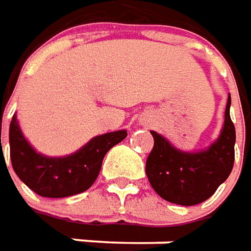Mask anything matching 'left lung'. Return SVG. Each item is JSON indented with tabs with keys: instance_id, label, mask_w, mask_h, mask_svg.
<instances>
[{
	"instance_id": "left-lung-1",
	"label": "left lung",
	"mask_w": 251,
	"mask_h": 251,
	"mask_svg": "<svg viewBox=\"0 0 251 251\" xmlns=\"http://www.w3.org/2000/svg\"><path fill=\"white\" fill-rule=\"evenodd\" d=\"M228 95L224 125L216 141L206 150L185 152L156 131L153 150L145 164L151 186L162 199L178 205H197L208 200L228 178L235 159V126L229 117Z\"/></svg>"
}]
</instances>
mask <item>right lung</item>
<instances>
[{
	"label": "right lung",
	"mask_w": 251,
	"mask_h": 251,
	"mask_svg": "<svg viewBox=\"0 0 251 251\" xmlns=\"http://www.w3.org/2000/svg\"><path fill=\"white\" fill-rule=\"evenodd\" d=\"M126 136V130L106 133L94 137L72 155L49 157L32 148L13 115L9 126L12 167L16 175L42 197L62 199L75 196L94 185L104 155Z\"/></svg>",
	"instance_id": "add662e5"
}]
</instances>
